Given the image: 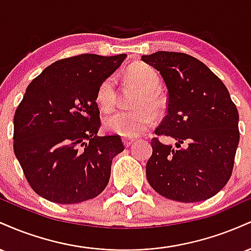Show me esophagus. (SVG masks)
<instances>
[{"mask_svg": "<svg viewBox=\"0 0 251 251\" xmlns=\"http://www.w3.org/2000/svg\"><path fill=\"white\" fill-rule=\"evenodd\" d=\"M133 142L134 140L131 139V138H123V143H124V145H125V148H128V146L131 145Z\"/></svg>", "mask_w": 251, "mask_h": 251, "instance_id": "esophagus-1", "label": "esophagus"}]
</instances>
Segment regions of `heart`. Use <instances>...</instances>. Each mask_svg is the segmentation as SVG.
I'll list each match as a JSON object with an SVG mask.
<instances>
[{
  "instance_id": "heart-1",
  "label": "heart",
  "mask_w": 251,
  "mask_h": 251,
  "mask_svg": "<svg viewBox=\"0 0 251 251\" xmlns=\"http://www.w3.org/2000/svg\"><path fill=\"white\" fill-rule=\"evenodd\" d=\"M126 76L140 89V94L135 100L134 111H119L107 117L103 127L109 133L120 137L134 138L142 134L153 124V114L158 113L165 105L162 94L157 88L160 82L158 72L151 66L143 62L132 63L126 70ZM117 89L116 77L108 76L100 83L97 91V103L103 112H109L116 106ZM150 108L151 109H148Z\"/></svg>"
}]
</instances>
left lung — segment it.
I'll list each match as a JSON object with an SVG mask.
<instances>
[{"instance_id": "8db88e82", "label": "left lung", "mask_w": 251, "mask_h": 251, "mask_svg": "<svg viewBox=\"0 0 251 251\" xmlns=\"http://www.w3.org/2000/svg\"><path fill=\"white\" fill-rule=\"evenodd\" d=\"M142 60L159 72L168 88V114L155 134L176 140L174 148L152 139L146 164L150 185L181 203L214 197L231 176L240 142L238 111L229 91L203 62L188 54L157 51Z\"/></svg>"}]
</instances>
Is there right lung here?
Wrapping results in <instances>:
<instances>
[{
  "label": "right lung",
  "instance_id": "1",
  "mask_svg": "<svg viewBox=\"0 0 251 251\" xmlns=\"http://www.w3.org/2000/svg\"><path fill=\"white\" fill-rule=\"evenodd\" d=\"M126 54L59 60L29 83L14 116V152L31 189L45 200L75 204L105 190L119 135L98 137L97 91Z\"/></svg>",
  "mask_w": 251,
  "mask_h": 251
}]
</instances>
